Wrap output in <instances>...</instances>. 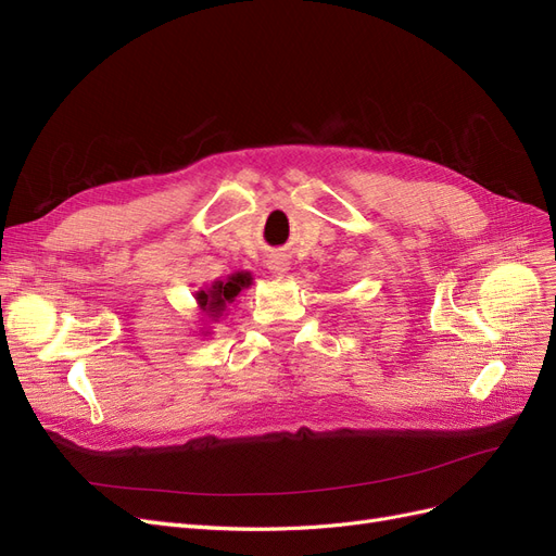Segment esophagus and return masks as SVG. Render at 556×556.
<instances>
[{
    "mask_svg": "<svg viewBox=\"0 0 556 556\" xmlns=\"http://www.w3.org/2000/svg\"><path fill=\"white\" fill-rule=\"evenodd\" d=\"M266 266H268V271H271V274H278V276H282V274L288 271V268H290V262L285 260L282 255H271V257L266 260Z\"/></svg>",
    "mask_w": 556,
    "mask_h": 556,
    "instance_id": "34e87169",
    "label": "esophagus"
}]
</instances>
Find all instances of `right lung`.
I'll list each match as a JSON object with an SVG mask.
<instances>
[{
  "instance_id": "add662e5",
  "label": "right lung",
  "mask_w": 556,
  "mask_h": 556,
  "mask_svg": "<svg viewBox=\"0 0 556 556\" xmlns=\"http://www.w3.org/2000/svg\"><path fill=\"white\" fill-rule=\"evenodd\" d=\"M250 285V276L248 274H233L229 280H217L213 288L208 292H199V304L204 311L211 313V317H217L220 315L227 304H231L233 296H237L243 288H248Z\"/></svg>"
}]
</instances>
